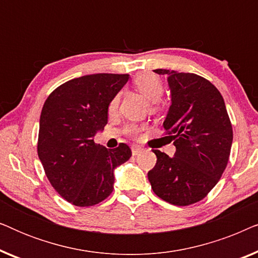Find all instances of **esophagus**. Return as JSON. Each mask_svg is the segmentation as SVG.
Instances as JSON below:
<instances>
[{"label":"esophagus","mask_w":258,"mask_h":258,"mask_svg":"<svg viewBox=\"0 0 258 258\" xmlns=\"http://www.w3.org/2000/svg\"><path fill=\"white\" fill-rule=\"evenodd\" d=\"M133 155L134 156H137V155H140V154H142L143 153V148H141V147H139V146H133Z\"/></svg>","instance_id":"1"}]
</instances>
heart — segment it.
Segmentation results:
<instances>
[{
	"mask_svg": "<svg viewBox=\"0 0 258 258\" xmlns=\"http://www.w3.org/2000/svg\"><path fill=\"white\" fill-rule=\"evenodd\" d=\"M134 87L140 91L141 94H143L148 100L151 101V109L156 110L158 108V103L156 101L160 100V97L163 94V82L158 77L156 74L153 73H143L140 74L139 76L134 80ZM119 103V96H116L112 98L109 103V111H115L116 108L118 107ZM139 132V125L137 124H129L125 128V134L128 135H136Z\"/></svg>",
	"mask_w": 258,
	"mask_h": 258,
	"instance_id": "b5f03b06",
	"label": "heart"
}]
</instances>
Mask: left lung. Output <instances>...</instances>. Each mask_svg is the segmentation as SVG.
I'll return each instance as SVG.
<instances>
[{"mask_svg":"<svg viewBox=\"0 0 258 258\" xmlns=\"http://www.w3.org/2000/svg\"><path fill=\"white\" fill-rule=\"evenodd\" d=\"M168 75L171 105L163 123L176 153L169 157L153 150L156 165L148 172L154 192L174 206L203 200L227 168L232 144V125L216 87L190 73L156 69Z\"/></svg>","mask_w":258,"mask_h":258,"instance_id":"left-lung-1","label":"left lung"}]
</instances>
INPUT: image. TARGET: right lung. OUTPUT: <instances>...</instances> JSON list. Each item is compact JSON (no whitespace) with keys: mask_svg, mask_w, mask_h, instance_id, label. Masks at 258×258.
<instances>
[{"mask_svg":"<svg viewBox=\"0 0 258 258\" xmlns=\"http://www.w3.org/2000/svg\"><path fill=\"white\" fill-rule=\"evenodd\" d=\"M128 74H94L73 79L49 95L42 108L37 154L58 195L76 207H93L114 189V169L132 157L119 143L115 149L94 142L108 122L110 101Z\"/></svg>","mask_w":258,"mask_h":258,"instance_id":"obj_1","label":"right lung"}]
</instances>
